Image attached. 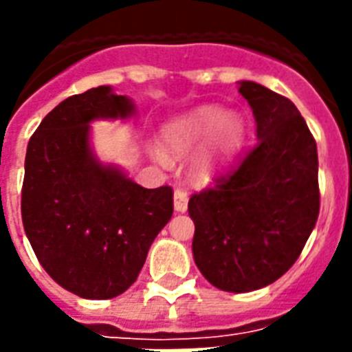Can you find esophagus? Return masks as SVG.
<instances>
[{
    "label": "esophagus",
    "mask_w": 352,
    "mask_h": 352,
    "mask_svg": "<svg viewBox=\"0 0 352 352\" xmlns=\"http://www.w3.org/2000/svg\"><path fill=\"white\" fill-rule=\"evenodd\" d=\"M173 206H175V212H186L188 210V193L181 188H177L173 192Z\"/></svg>",
    "instance_id": "obj_1"
}]
</instances>
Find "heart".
<instances>
[{"label":"heart","instance_id":"b5f03b06","mask_svg":"<svg viewBox=\"0 0 352 352\" xmlns=\"http://www.w3.org/2000/svg\"><path fill=\"white\" fill-rule=\"evenodd\" d=\"M212 135H214L215 149L228 151L241 140L243 120L237 115H225V111L217 106H201L168 124L164 129V142L173 153H186L190 149L201 146ZM153 155L160 164H168V155L162 149H155ZM212 168H214L212 155L199 160V164L195 166L199 177L210 175Z\"/></svg>","mask_w":352,"mask_h":352}]
</instances>
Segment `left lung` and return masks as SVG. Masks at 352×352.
Instances as JSON below:
<instances>
[{
    "label": "left lung",
    "mask_w": 352,
    "mask_h": 352,
    "mask_svg": "<svg viewBox=\"0 0 352 352\" xmlns=\"http://www.w3.org/2000/svg\"><path fill=\"white\" fill-rule=\"evenodd\" d=\"M257 142L214 186L188 203L193 259L210 283L250 292L279 279L300 257L320 214L316 140L285 96L239 82Z\"/></svg>",
    "instance_id": "8db88e82"
}]
</instances>
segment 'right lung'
Returning <instances> with one entry per match:
<instances>
[{"label": "right lung", "instance_id": "add662e5", "mask_svg": "<svg viewBox=\"0 0 352 352\" xmlns=\"http://www.w3.org/2000/svg\"><path fill=\"white\" fill-rule=\"evenodd\" d=\"M133 113L127 96L100 85L60 102L27 146L25 234L45 272L85 300L126 292L173 214L170 186L142 188L91 151V122Z\"/></svg>", "mask_w": 352, "mask_h": 352}]
</instances>
